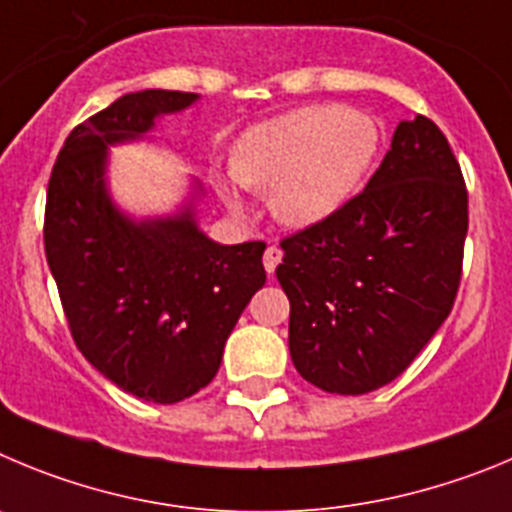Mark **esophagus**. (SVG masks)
Listing matches in <instances>:
<instances>
[{
    "label": "esophagus",
    "instance_id": "34e87169",
    "mask_svg": "<svg viewBox=\"0 0 512 512\" xmlns=\"http://www.w3.org/2000/svg\"><path fill=\"white\" fill-rule=\"evenodd\" d=\"M280 260H283V252H280L275 245L267 247L265 257H262V265H265V273H267V275H273V273H275V267L280 265Z\"/></svg>",
    "mask_w": 512,
    "mask_h": 512
}]
</instances>
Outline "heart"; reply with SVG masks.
Instances as JSON below:
<instances>
[{"label":"heart","mask_w":512,"mask_h":512,"mask_svg":"<svg viewBox=\"0 0 512 512\" xmlns=\"http://www.w3.org/2000/svg\"><path fill=\"white\" fill-rule=\"evenodd\" d=\"M380 147L375 119L342 104H308L255 124L232 150L234 181L222 199L245 211L239 186L270 193V209L290 229L329 222L365 183Z\"/></svg>","instance_id":"b5f03b06"}]
</instances>
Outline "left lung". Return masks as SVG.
<instances>
[{"instance_id": "left-lung-1", "label": "left lung", "mask_w": 512, "mask_h": 512, "mask_svg": "<svg viewBox=\"0 0 512 512\" xmlns=\"http://www.w3.org/2000/svg\"><path fill=\"white\" fill-rule=\"evenodd\" d=\"M464 237L467 188L449 142L421 114L400 122L365 191L280 242L303 380L336 395L393 382L454 306Z\"/></svg>"}]
</instances>
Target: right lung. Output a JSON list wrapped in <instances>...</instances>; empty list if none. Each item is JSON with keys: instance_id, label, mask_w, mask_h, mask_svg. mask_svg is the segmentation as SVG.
Returning a JSON list of instances; mask_svg holds the SVG:
<instances>
[{"instance_id": "1", "label": "right lung", "mask_w": 512, "mask_h": 512, "mask_svg": "<svg viewBox=\"0 0 512 512\" xmlns=\"http://www.w3.org/2000/svg\"><path fill=\"white\" fill-rule=\"evenodd\" d=\"M199 94H124L68 135L48 183L45 257L73 342L101 375L147 403L206 388L250 298L265 285V242L219 245L196 222L191 181L173 214L137 216L109 191V147L147 140Z\"/></svg>"}]
</instances>
